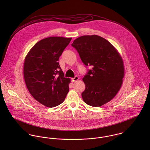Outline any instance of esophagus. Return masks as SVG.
Returning <instances> with one entry per match:
<instances>
[{"mask_svg":"<svg viewBox=\"0 0 150 150\" xmlns=\"http://www.w3.org/2000/svg\"><path fill=\"white\" fill-rule=\"evenodd\" d=\"M79 79V77H77V76H76L74 78H73V79H71V81H72V82L76 81H77Z\"/></svg>","mask_w":150,"mask_h":150,"instance_id":"1","label":"esophagus"}]
</instances>
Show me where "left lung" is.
I'll list each match as a JSON object with an SVG mask.
<instances>
[{"instance_id": "obj_1", "label": "left lung", "mask_w": 150, "mask_h": 150, "mask_svg": "<svg viewBox=\"0 0 150 150\" xmlns=\"http://www.w3.org/2000/svg\"><path fill=\"white\" fill-rule=\"evenodd\" d=\"M71 45L86 66H92L83 80L86 89L81 96L86 104L100 107L112 100L120 91L124 77L122 58L116 48L98 35H86Z\"/></svg>"}]
</instances>
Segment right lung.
<instances>
[{"label":"right lung","mask_w":150,"mask_h":150,"mask_svg":"<svg viewBox=\"0 0 150 150\" xmlns=\"http://www.w3.org/2000/svg\"><path fill=\"white\" fill-rule=\"evenodd\" d=\"M71 40L56 36L43 39L33 46L25 58L26 87L34 99L46 107L59 105L69 92L70 79L64 77L58 61Z\"/></svg>","instance_id":"1"}]
</instances>
